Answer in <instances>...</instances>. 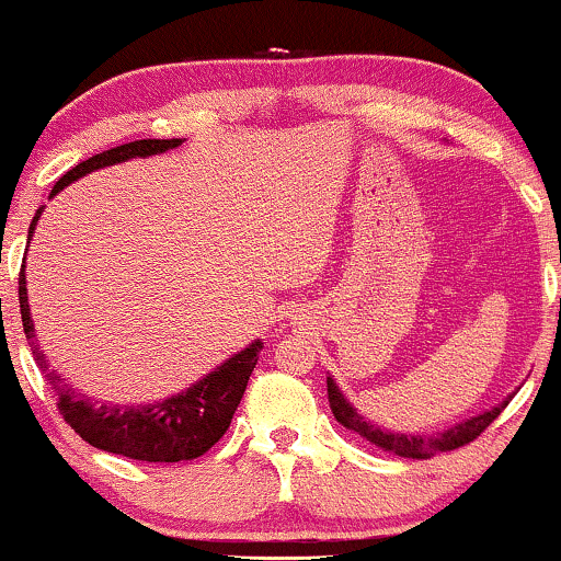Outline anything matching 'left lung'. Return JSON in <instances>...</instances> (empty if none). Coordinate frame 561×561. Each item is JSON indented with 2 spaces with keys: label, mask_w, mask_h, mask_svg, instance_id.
I'll return each instance as SVG.
<instances>
[{
  "label": "left lung",
  "mask_w": 561,
  "mask_h": 561,
  "mask_svg": "<svg viewBox=\"0 0 561 561\" xmlns=\"http://www.w3.org/2000/svg\"><path fill=\"white\" fill-rule=\"evenodd\" d=\"M325 382H329V407L339 424H344L346 430L357 432L359 437H365L367 443L375 445V448L393 453V456L416 458V460H427L432 456H437V453L456 450V448H463V445L473 443V439H477L481 432L489 427V424L497 420V416L502 414V409L507 407V401H502L500 407H494L492 411H484V414L473 416V420H469V422H460L458 427L443 432V435H437V437L399 435V432H386V430L375 427V424H370L367 420H363V416H359L357 411L346 403L342 391L336 388V382H333L331 378Z\"/></svg>",
  "instance_id": "left-lung-1"
}]
</instances>
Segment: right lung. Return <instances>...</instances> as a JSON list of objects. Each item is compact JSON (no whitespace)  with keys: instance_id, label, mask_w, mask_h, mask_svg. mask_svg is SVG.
<instances>
[{"instance_id":"add662e5","label":"right lung","mask_w":561,"mask_h":561,"mask_svg":"<svg viewBox=\"0 0 561 561\" xmlns=\"http://www.w3.org/2000/svg\"><path fill=\"white\" fill-rule=\"evenodd\" d=\"M179 145L181 139H137L101 154H92V158L77 162L72 170H67L56 181L51 196L59 194L67 183L92 173V170L116 165V162L131 158H147V154L173 150ZM38 215L33 217L31 232L38 222ZM27 243H31V238H27ZM18 295L27 344L33 350L35 365L44 370V378L56 396V409H59L64 422L92 448L134 460H147V463H179V460H194L204 456L228 432L232 414H236L238 403L245 393L248 378H251L253 367L259 363L261 342H253L243 352L232 354L228 363L219 365L207 378L194 382L186 393L170 396L165 401L147 403V407L101 403L82 393H75L59 373L48 370V359L35 344L31 305H27L25 289V261L23 268H20Z\"/></svg>"}]
</instances>
